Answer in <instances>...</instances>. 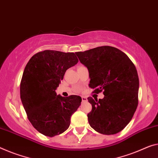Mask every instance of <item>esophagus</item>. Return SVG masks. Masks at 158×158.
I'll return each instance as SVG.
<instances>
[{"label": "esophagus", "mask_w": 158, "mask_h": 158, "mask_svg": "<svg viewBox=\"0 0 158 158\" xmlns=\"http://www.w3.org/2000/svg\"><path fill=\"white\" fill-rule=\"evenodd\" d=\"M87 100V98H85V97H82V102H86Z\"/></svg>", "instance_id": "esophagus-1"}]
</instances>
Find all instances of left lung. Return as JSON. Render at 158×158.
Wrapping results in <instances>:
<instances>
[{
	"label": "left lung",
	"instance_id": "8db88e82",
	"mask_svg": "<svg viewBox=\"0 0 158 158\" xmlns=\"http://www.w3.org/2000/svg\"><path fill=\"white\" fill-rule=\"evenodd\" d=\"M89 73V87L104 98L87 99L92 111L87 114L90 127L104 135L122 131L130 122L138 104V79L135 65L115 47L102 46L76 52Z\"/></svg>",
	"mask_w": 158,
	"mask_h": 158
}]
</instances>
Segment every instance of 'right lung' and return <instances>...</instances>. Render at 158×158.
Returning <instances> with one entry per match:
<instances>
[{
    "instance_id": "obj_1",
    "label": "right lung",
    "mask_w": 158,
    "mask_h": 158,
    "mask_svg": "<svg viewBox=\"0 0 158 158\" xmlns=\"http://www.w3.org/2000/svg\"><path fill=\"white\" fill-rule=\"evenodd\" d=\"M78 62L73 52L45 50L35 54L24 70L20 98L29 121L42 134L53 137L64 133L81 105L77 95H56V89L67 69Z\"/></svg>"
}]
</instances>
